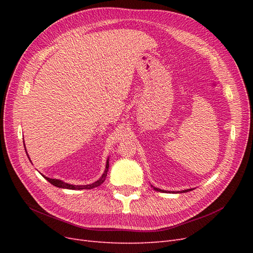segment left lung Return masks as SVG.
<instances>
[{
    "label": "left lung",
    "mask_w": 253,
    "mask_h": 253,
    "mask_svg": "<svg viewBox=\"0 0 253 253\" xmlns=\"http://www.w3.org/2000/svg\"><path fill=\"white\" fill-rule=\"evenodd\" d=\"M151 187L154 189L155 191H158V192H164V193H171L170 191H165V190H162V189H158V188H156V187H154V186H152L151 185ZM191 190H193V189H187V190H182V191H176V192H173L172 193H186V192H189V191H191Z\"/></svg>",
    "instance_id": "obj_1"
}]
</instances>
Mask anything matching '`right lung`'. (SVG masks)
I'll return each mask as SVG.
<instances>
[{
	"instance_id": "obj_1",
	"label": "right lung",
	"mask_w": 253,
	"mask_h": 253,
	"mask_svg": "<svg viewBox=\"0 0 253 253\" xmlns=\"http://www.w3.org/2000/svg\"><path fill=\"white\" fill-rule=\"evenodd\" d=\"M25 144V143H24ZM26 148V147H25ZM25 151H26V149H25ZM26 154H27V152H26ZM27 156H28V154H27ZM29 158V157H28ZM109 159H110V157L108 158V160H106V165H105V170H104V172H103V174L101 175V177L99 178L98 180H96L95 182H93V183H89V185H71V183H67V182H65V181H63V180H61V179H56V178H49V177H46V176H44V178L46 179V180H48L51 185H53L55 187H57V188H62V189H70V190H83V189H94V188H96V187H99L100 185H102L103 183V181L105 180V178H106V175H108V172H109V167H110V163H109ZM30 160V159H29Z\"/></svg>"
}]
</instances>
